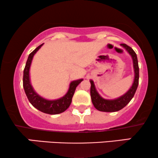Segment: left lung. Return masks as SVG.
<instances>
[{"label":"left lung","mask_w":158,"mask_h":158,"mask_svg":"<svg viewBox=\"0 0 158 158\" xmlns=\"http://www.w3.org/2000/svg\"><path fill=\"white\" fill-rule=\"evenodd\" d=\"M121 45L123 47L124 49L128 52V53L131 56L132 59H133L134 73H135L133 83L129 90L127 91L125 94L122 95V96L119 97L118 98L114 99V100H106V99L102 98L99 94V93L96 90V88H95L94 82L91 80L90 94L91 101H92V103L95 107V108L100 110V111L116 112L124 108L130 102V100L133 99L136 91V89L138 88V85H139V67L136 53L130 47L127 45V44H121Z\"/></svg>","instance_id":"left-lung-1"}]
</instances>
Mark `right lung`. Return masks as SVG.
<instances>
[{"mask_svg": "<svg viewBox=\"0 0 158 158\" xmlns=\"http://www.w3.org/2000/svg\"><path fill=\"white\" fill-rule=\"evenodd\" d=\"M42 45H43V44L38 46L34 51L29 54L24 71H23V88H24L25 94L28 97L29 102L34 108L38 109L40 111L44 113V114L52 115L61 114V113L65 111L69 107L76 87L79 85V83H81V81H83V79L72 81L69 84V90H68L67 94L64 97H62L61 98L58 99V100H48L40 96L33 89L30 81L29 71H30L33 57Z\"/></svg>", "mask_w": 158, "mask_h": 158, "instance_id": "obj_1", "label": "right lung"}]
</instances>
